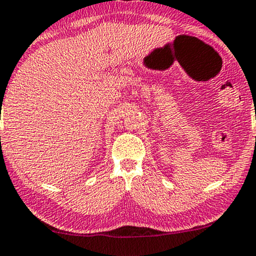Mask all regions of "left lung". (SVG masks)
Returning <instances> with one entry per match:
<instances>
[{"label": "left lung", "mask_w": 256, "mask_h": 256, "mask_svg": "<svg viewBox=\"0 0 256 256\" xmlns=\"http://www.w3.org/2000/svg\"><path fill=\"white\" fill-rule=\"evenodd\" d=\"M255 141H256V140H255Z\"/></svg>", "instance_id": "1"}]
</instances>
